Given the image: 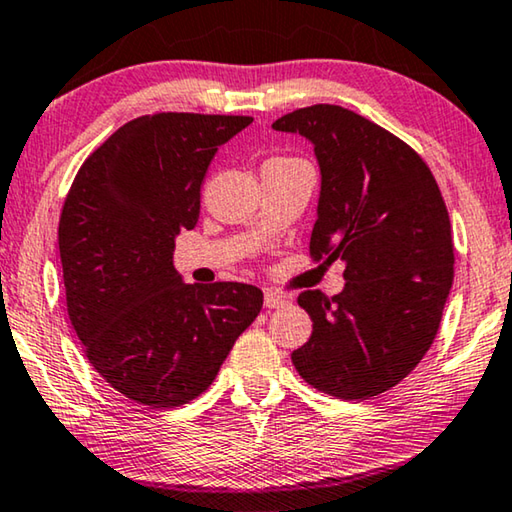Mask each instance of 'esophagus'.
Instances as JSON below:
<instances>
[{
    "mask_svg": "<svg viewBox=\"0 0 512 512\" xmlns=\"http://www.w3.org/2000/svg\"><path fill=\"white\" fill-rule=\"evenodd\" d=\"M289 303V298L285 294H280V291H273L269 289L264 294V305L271 307V310H278V307H285Z\"/></svg>",
    "mask_w": 512,
    "mask_h": 512,
    "instance_id": "1",
    "label": "esophagus"
}]
</instances>
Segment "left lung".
<instances>
[{
	"label": "left lung",
	"instance_id": "8db88e82",
	"mask_svg": "<svg viewBox=\"0 0 512 512\" xmlns=\"http://www.w3.org/2000/svg\"><path fill=\"white\" fill-rule=\"evenodd\" d=\"M273 129L314 143L321 196L310 257L346 264L342 294L298 296L312 337L291 362L319 392L371 399L412 373L440 330L456 262L440 186L408 143L337 104L296 109Z\"/></svg>",
	"mask_w": 512,
	"mask_h": 512
}]
</instances>
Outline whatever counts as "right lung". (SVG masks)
I'll return each mask as SVG.
<instances>
[{"mask_svg": "<svg viewBox=\"0 0 512 512\" xmlns=\"http://www.w3.org/2000/svg\"><path fill=\"white\" fill-rule=\"evenodd\" d=\"M250 116L164 111L116 129L77 170L59 221L72 328L93 369L129 401L168 410L214 383L264 294L184 285L175 237L200 216L216 150Z\"/></svg>", "mask_w": 512, "mask_h": 512, "instance_id": "obj_1", "label": "right lung"}]
</instances>
